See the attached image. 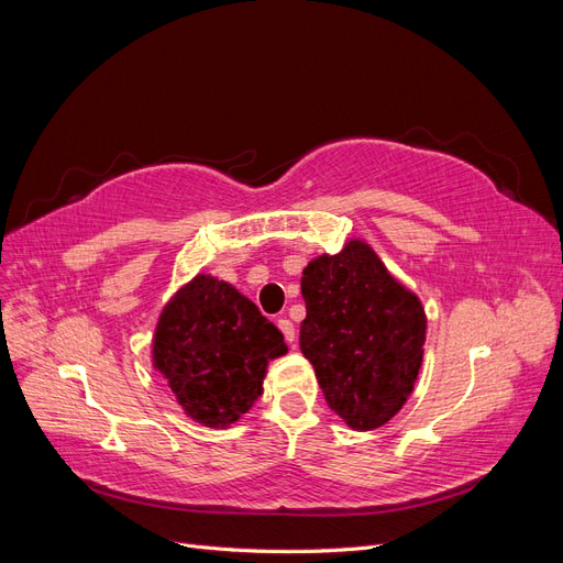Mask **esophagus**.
<instances>
[{"instance_id":"34e87169","label":"esophagus","mask_w":563,"mask_h":563,"mask_svg":"<svg viewBox=\"0 0 563 563\" xmlns=\"http://www.w3.org/2000/svg\"><path fill=\"white\" fill-rule=\"evenodd\" d=\"M277 327H279V331L284 333V340L288 345H296V327L291 321H288L286 317H282V319H277Z\"/></svg>"}]
</instances>
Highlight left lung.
<instances>
[{
	"mask_svg": "<svg viewBox=\"0 0 563 563\" xmlns=\"http://www.w3.org/2000/svg\"><path fill=\"white\" fill-rule=\"evenodd\" d=\"M308 317L300 350L331 411L352 430H376L413 391L422 364L424 310L368 244L354 240L302 269Z\"/></svg>",
	"mask_w": 563,
	"mask_h": 563,
	"instance_id": "1",
	"label": "left lung"
}]
</instances>
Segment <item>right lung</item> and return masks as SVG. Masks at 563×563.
Returning a JSON list of instances; mask_svg holds the SVG:
<instances>
[{"mask_svg": "<svg viewBox=\"0 0 563 563\" xmlns=\"http://www.w3.org/2000/svg\"><path fill=\"white\" fill-rule=\"evenodd\" d=\"M286 350L282 331L249 298L197 275L164 308L152 362L187 416L228 428L263 395L267 362Z\"/></svg>", "mask_w": 563, "mask_h": 563, "instance_id": "add662e5", "label": "right lung"}]
</instances>
